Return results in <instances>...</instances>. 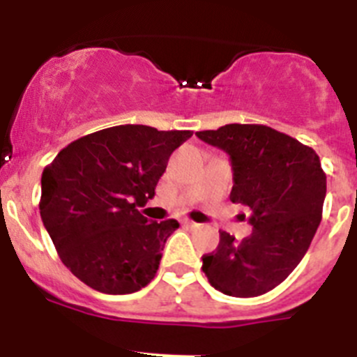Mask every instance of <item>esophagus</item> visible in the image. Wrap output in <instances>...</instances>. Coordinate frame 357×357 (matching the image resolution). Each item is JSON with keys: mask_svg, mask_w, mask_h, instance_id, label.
Returning a JSON list of instances; mask_svg holds the SVG:
<instances>
[{"mask_svg": "<svg viewBox=\"0 0 357 357\" xmlns=\"http://www.w3.org/2000/svg\"><path fill=\"white\" fill-rule=\"evenodd\" d=\"M183 224H185L186 227H197V224H195V222H192V220H185Z\"/></svg>", "mask_w": 357, "mask_h": 357, "instance_id": "1", "label": "esophagus"}]
</instances>
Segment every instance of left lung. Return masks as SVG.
Returning <instances> with one entry per match:
<instances>
[{
    "mask_svg": "<svg viewBox=\"0 0 357 357\" xmlns=\"http://www.w3.org/2000/svg\"><path fill=\"white\" fill-rule=\"evenodd\" d=\"M224 149L232 165L231 201L252 211L243 241L220 232L218 248L202 257L216 291L255 298L280 285L305 257L317 232L326 174L317 153L266 125H232L195 133Z\"/></svg>",
    "mask_w": 357,
    "mask_h": 357,
    "instance_id": "1",
    "label": "left lung"
}]
</instances>
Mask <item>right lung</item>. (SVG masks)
Listing matches in <instances>:
<instances>
[{"mask_svg": "<svg viewBox=\"0 0 357 357\" xmlns=\"http://www.w3.org/2000/svg\"><path fill=\"white\" fill-rule=\"evenodd\" d=\"M190 130L119 125L70 142L43 169L40 216L63 264L103 294H132L151 282L176 220L149 222L169 156Z\"/></svg>", "mask_w": 357, "mask_h": 357, "instance_id": "1", "label": "right lung"}]
</instances>
